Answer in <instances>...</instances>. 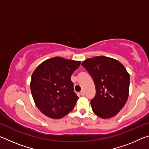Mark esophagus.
I'll list each match as a JSON object with an SVG mask.
<instances>
[{
  "instance_id": "obj_1",
  "label": "esophagus",
  "mask_w": 149,
  "mask_h": 149,
  "mask_svg": "<svg viewBox=\"0 0 149 149\" xmlns=\"http://www.w3.org/2000/svg\"><path fill=\"white\" fill-rule=\"evenodd\" d=\"M79 94L81 95H82V96H84V95H85V91L84 90H82V91H80V93H79Z\"/></svg>"
}]
</instances>
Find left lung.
Returning <instances> with one entry per match:
<instances>
[{"label":"left lung","instance_id":"left-lung-1","mask_svg":"<svg viewBox=\"0 0 149 149\" xmlns=\"http://www.w3.org/2000/svg\"><path fill=\"white\" fill-rule=\"evenodd\" d=\"M81 65L94 81L96 95L91 100L93 112L102 119L115 116L129 96L130 76L118 60L104 56L88 58Z\"/></svg>","mask_w":149,"mask_h":149}]
</instances>
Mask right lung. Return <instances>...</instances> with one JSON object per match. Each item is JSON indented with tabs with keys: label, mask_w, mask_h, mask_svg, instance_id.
<instances>
[{
	"label": "right lung",
	"mask_w": 149,
	"mask_h": 149,
	"mask_svg": "<svg viewBox=\"0 0 149 149\" xmlns=\"http://www.w3.org/2000/svg\"><path fill=\"white\" fill-rule=\"evenodd\" d=\"M81 61L53 57L34 70L30 83L35 105L42 114L60 119L74 108L78 97L74 92L71 75Z\"/></svg>",
	"instance_id": "add662e5"
}]
</instances>
